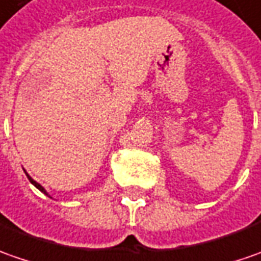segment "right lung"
I'll return each mask as SVG.
<instances>
[{"mask_svg": "<svg viewBox=\"0 0 261 261\" xmlns=\"http://www.w3.org/2000/svg\"><path fill=\"white\" fill-rule=\"evenodd\" d=\"M25 175H27V173H25ZM27 177H29V180H30V182H32V184L34 185V186H36V188H37V189H40L41 192H43V193H46V195H47V192H46V191H44V188H43V186H41V185L37 184V182H36V180H33L32 177H30V176H29V175H27Z\"/></svg>", "mask_w": 261, "mask_h": 261, "instance_id": "1", "label": "right lung"}]
</instances>
